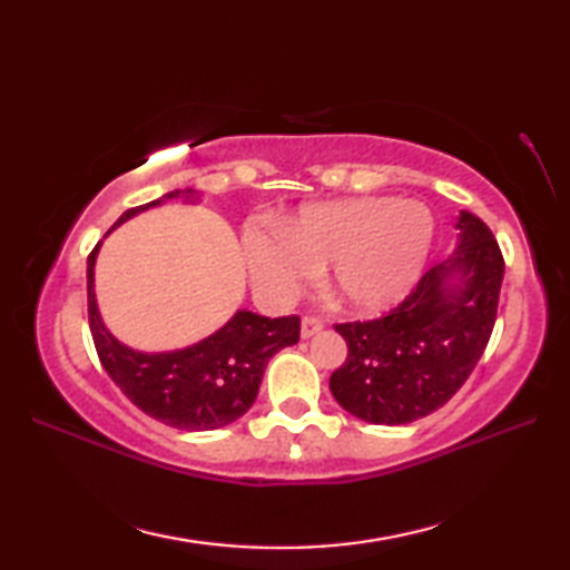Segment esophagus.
Segmentation results:
<instances>
[{
    "instance_id": "obj_1",
    "label": "esophagus",
    "mask_w": 570,
    "mask_h": 570,
    "mask_svg": "<svg viewBox=\"0 0 570 570\" xmlns=\"http://www.w3.org/2000/svg\"><path fill=\"white\" fill-rule=\"evenodd\" d=\"M321 331H323V321L321 318L306 316L304 321H301V337H304V341H308V337H313V335H318Z\"/></svg>"
}]
</instances>
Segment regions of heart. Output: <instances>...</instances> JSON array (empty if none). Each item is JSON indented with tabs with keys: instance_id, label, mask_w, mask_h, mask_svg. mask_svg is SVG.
Here are the masks:
<instances>
[{
	"instance_id": "obj_1",
	"label": "heart",
	"mask_w": 570,
	"mask_h": 570,
	"mask_svg": "<svg viewBox=\"0 0 570 570\" xmlns=\"http://www.w3.org/2000/svg\"><path fill=\"white\" fill-rule=\"evenodd\" d=\"M433 237V215L423 203L362 196L306 205L284 229L252 227L245 249L264 296H294L328 266L331 298L357 316H380L414 292Z\"/></svg>"
}]
</instances>
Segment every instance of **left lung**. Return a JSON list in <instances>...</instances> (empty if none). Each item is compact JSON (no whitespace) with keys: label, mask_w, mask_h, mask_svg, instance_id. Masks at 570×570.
<instances>
[{"label":"left lung","mask_w":570,"mask_h":570,"mask_svg":"<svg viewBox=\"0 0 570 570\" xmlns=\"http://www.w3.org/2000/svg\"><path fill=\"white\" fill-rule=\"evenodd\" d=\"M458 242L390 316L343 323L347 360L331 392L347 414L402 426L433 414L465 384L494 328L504 259L490 227L460 210Z\"/></svg>","instance_id":"left-lung-1"}]
</instances>
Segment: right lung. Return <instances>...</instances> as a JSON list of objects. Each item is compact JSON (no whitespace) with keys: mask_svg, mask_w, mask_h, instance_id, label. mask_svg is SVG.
Listing matches in <instances>:
<instances>
[{"mask_svg":"<svg viewBox=\"0 0 570 570\" xmlns=\"http://www.w3.org/2000/svg\"><path fill=\"white\" fill-rule=\"evenodd\" d=\"M178 198L184 203H198L200 193L193 188L166 193L161 198L119 215L115 227ZM100 247L102 242H98L88 257L90 331L105 372L129 402L151 419L180 431H215L247 414L259 394L269 360L278 350L298 343V318H266L239 308L223 328L193 345L161 350V353L135 350L117 341L102 321L98 294H95V264H98Z\"/></svg>","mask_w":570,"mask_h":570,"instance_id":"right-lung-1","label":"right lung"}]
</instances>
